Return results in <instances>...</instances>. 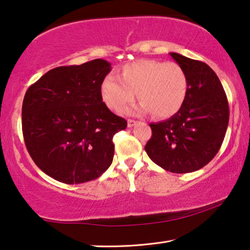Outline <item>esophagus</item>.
<instances>
[{
    "mask_svg": "<svg viewBox=\"0 0 250 250\" xmlns=\"http://www.w3.org/2000/svg\"><path fill=\"white\" fill-rule=\"evenodd\" d=\"M135 125H137V121H135V120H131V119L128 120V126H129V128H132V126Z\"/></svg>",
    "mask_w": 250,
    "mask_h": 250,
    "instance_id": "1",
    "label": "esophagus"
}]
</instances>
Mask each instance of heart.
<instances>
[{
  "mask_svg": "<svg viewBox=\"0 0 250 250\" xmlns=\"http://www.w3.org/2000/svg\"><path fill=\"white\" fill-rule=\"evenodd\" d=\"M188 80L183 67L174 62L140 59L119 69V77L109 75L101 83L100 91L105 104L115 111H124L134 100L138 111L155 118H168L179 112L188 96Z\"/></svg>",
  "mask_w": 250,
  "mask_h": 250,
  "instance_id": "1",
  "label": "heart"
}]
</instances>
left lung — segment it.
<instances>
[{
    "mask_svg": "<svg viewBox=\"0 0 250 250\" xmlns=\"http://www.w3.org/2000/svg\"><path fill=\"white\" fill-rule=\"evenodd\" d=\"M188 80L184 104L170 119L151 124L146 154L164 170L189 173L205 167L221 149L229 120L225 91L205 62L170 53Z\"/></svg>",
    "mask_w": 250,
    "mask_h": 250,
    "instance_id": "8db88e82",
    "label": "left lung"
}]
</instances>
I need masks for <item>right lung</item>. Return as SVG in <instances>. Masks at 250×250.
<instances>
[{
  "instance_id": "add662e5",
  "label": "right lung",
  "mask_w": 250,
  "mask_h": 250,
  "mask_svg": "<svg viewBox=\"0 0 250 250\" xmlns=\"http://www.w3.org/2000/svg\"><path fill=\"white\" fill-rule=\"evenodd\" d=\"M110 70L104 59L57 67L25 94V146L36 166L54 180L84 183L111 166L112 138L126 128V121L103 103L101 83Z\"/></svg>"
}]
</instances>
